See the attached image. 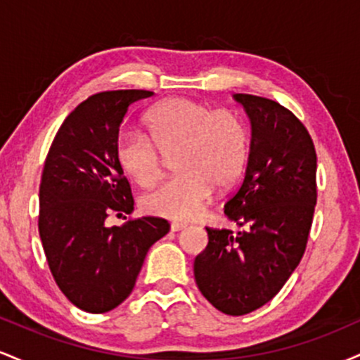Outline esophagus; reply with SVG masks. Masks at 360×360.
Wrapping results in <instances>:
<instances>
[{
    "instance_id": "1",
    "label": "esophagus",
    "mask_w": 360,
    "mask_h": 360,
    "mask_svg": "<svg viewBox=\"0 0 360 360\" xmlns=\"http://www.w3.org/2000/svg\"><path fill=\"white\" fill-rule=\"evenodd\" d=\"M186 226H188L186 223H172L171 230H172V232H179V230H184Z\"/></svg>"
}]
</instances>
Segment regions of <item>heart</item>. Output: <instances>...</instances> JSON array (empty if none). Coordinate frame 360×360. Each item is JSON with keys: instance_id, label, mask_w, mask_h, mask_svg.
<instances>
[{"instance_id": "b5f03b06", "label": "heart", "mask_w": 360, "mask_h": 360, "mask_svg": "<svg viewBox=\"0 0 360 360\" xmlns=\"http://www.w3.org/2000/svg\"><path fill=\"white\" fill-rule=\"evenodd\" d=\"M147 134H125L117 142L123 172L150 188L162 172V157L174 155L176 177L143 196L147 212L186 221L208 203L213 186L229 189L245 172L250 130L237 111L213 110L189 98H171L146 117Z\"/></svg>"}]
</instances>
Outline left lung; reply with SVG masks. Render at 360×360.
<instances>
[{"label":"left lung","instance_id":"8db88e82","mask_svg":"<svg viewBox=\"0 0 360 360\" xmlns=\"http://www.w3.org/2000/svg\"><path fill=\"white\" fill-rule=\"evenodd\" d=\"M233 98L249 115L252 139L245 177L225 214L245 230L206 229L194 279L214 308L240 316L269 303L303 257L316 205V152L303 123L279 103Z\"/></svg>","mask_w":360,"mask_h":360}]
</instances>
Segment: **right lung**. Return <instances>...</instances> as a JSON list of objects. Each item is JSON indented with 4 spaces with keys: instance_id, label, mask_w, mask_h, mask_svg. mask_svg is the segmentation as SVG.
Instances as JSON below:
<instances>
[{
    "instance_id": "right-lung-1",
    "label": "right lung",
    "mask_w": 360,
    "mask_h": 360,
    "mask_svg": "<svg viewBox=\"0 0 360 360\" xmlns=\"http://www.w3.org/2000/svg\"><path fill=\"white\" fill-rule=\"evenodd\" d=\"M152 94L120 89L89 96L64 120L45 159L40 240L57 286L88 313L110 311L130 296L148 249L171 226L157 217L105 223L111 213L134 212L117 160L118 131L128 106Z\"/></svg>"
}]
</instances>
